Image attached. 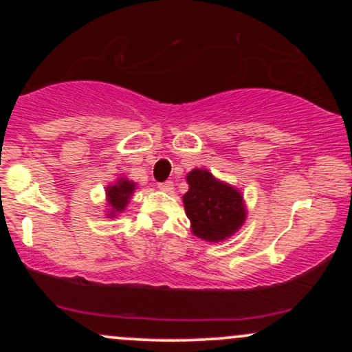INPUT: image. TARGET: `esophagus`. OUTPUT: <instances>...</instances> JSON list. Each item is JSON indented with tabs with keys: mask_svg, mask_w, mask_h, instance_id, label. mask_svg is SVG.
Listing matches in <instances>:
<instances>
[{
	"mask_svg": "<svg viewBox=\"0 0 352 352\" xmlns=\"http://www.w3.org/2000/svg\"><path fill=\"white\" fill-rule=\"evenodd\" d=\"M159 188L162 190V192H172V190H173V182H170V180L162 182V184H159Z\"/></svg>",
	"mask_w": 352,
	"mask_h": 352,
	"instance_id": "esophagus-1",
	"label": "esophagus"
}]
</instances>
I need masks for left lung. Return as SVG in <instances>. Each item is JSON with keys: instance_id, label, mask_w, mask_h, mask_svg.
<instances>
[{"instance_id": "left-lung-1", "label": "left lung", "mask_w": 352, "mask_h": 352, "mask_svg": "<svg viewBox=\"0 0 352 352\" xmlns=\"http://www.w3.org/2000/svg\"><path fill=\"white\" fill-rule=\"evenodd\" d=\"M187 184L184 207L193 235L218 243L245 223V201L235 187L217 180L205 168H193L187 175Z\"/></svg>"}]
</instances>
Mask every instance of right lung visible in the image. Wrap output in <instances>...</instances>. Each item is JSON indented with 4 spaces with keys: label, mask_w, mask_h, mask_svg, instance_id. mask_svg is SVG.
<instances>
[{
    "label": "right lung",
    "mask_w": 352,
    "mask_h": 352,
    "mask_svg": "<svg viewBox=\"0 0 352 352\" xmlns=\"http://www.w3.org/2000/svg\"><path fill=\"white\" fill-rule=\"evenodd\" d=\"M135 190L134 182L127 179H119L114 185H109L106 188L107 195V205H109V217H116L117 213L124 212L127 207L129 200H131L132 193Z\"/></svg>",
    "instance_id": "right-lung-1"
}]
</instances>
